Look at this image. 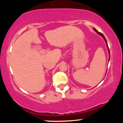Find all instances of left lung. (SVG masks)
Masks as SVG:
<instances>
[{
  "label": "left lung",
  "instance_id": "1",
  "mask_svg": "<svg viewBox=\"0 0 123 123\" xmlns=\"http://www.w3.org/2000/svg\"><path fill=\"white\" fill-rule=\"evenodd\" d=\"M94 30L95 31V32H97V33H98V35H99L100 36H102V37L103 38H104V40L105 41V42H106V46H107V49H108V52H109V61H109V60H110V51H109V47H108V43H107V41H106V39H105V36H104V35H103L102 33H100V32H99L97 30V29H95V28H94Z\"/></svg>",
  "mask_w": 123,
  "mask_h": 123
}]
</instances>
